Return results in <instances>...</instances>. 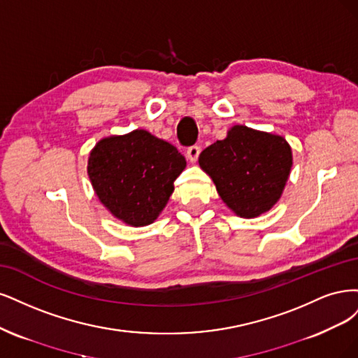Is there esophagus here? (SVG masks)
Listing matches in <instances>:
<instances>
[{"mask_svg":"<svg viewBox=\"0 0 358 358\" xmlns=\"http://www.w3.org/2000/svg\"><path fill=\"white\" fill-rule=\"evenodd\" d=\"M199 153H201V147L199 145H192V147L187 148V159L190 160L192 164H194L199 157Z\"/></svg>","mask_w":358,"mask_h":358,"instance_id":"34e87169","label":"esophagus"}]
</instances>
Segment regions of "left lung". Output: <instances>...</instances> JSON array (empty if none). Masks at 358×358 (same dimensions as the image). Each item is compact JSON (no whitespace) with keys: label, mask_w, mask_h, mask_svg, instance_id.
Masks as SVG:
<instances>
[{"label":"left lung","mask_w":358,"mask_h":358,"mask_svg":"<svg viewBox=\"0 0 358 358\" xmlns=\"http://www.w3.org/2000/svg\"><path fill=\"white\" fill-rule=\"evenodd\" d=\"M199 166L211 177L230 211L255 218L280 201L292 172L293 153L281 135L235 124L224 140L199 155Z\"/></svg>","instance_id":"1"}]
</instances>
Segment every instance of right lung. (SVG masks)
<instances>
[{
    "label": "right lung",
    "mask_w": 358,
    "mask_h": 358,
    "mask_svg": "<svg viewBox=\"0 0 358 358\" xmlns=\"http://www.w3.org/2000/svg\"><path fill=\"white\" fill-rule=\"evenodd\" d=\"M186 159L145 129L110 135L90 150L87 176L99 202L132 227L152 224L174 192Z\"/></svg>",
    "instance_id": "1"
}]
</instances>
